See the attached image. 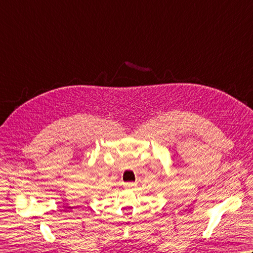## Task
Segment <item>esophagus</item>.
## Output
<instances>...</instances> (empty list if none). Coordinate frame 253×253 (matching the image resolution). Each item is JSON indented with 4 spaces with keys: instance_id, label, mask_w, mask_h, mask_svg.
I'll return each mask as SVG.
<instances>
[{
    "instance_id": "esophagus-1",
    "label": "esophagus",
    "mask_w": 253,
    "mask_h": 253,
    "mask_svg": "<svg viewBox=\"0 0 253 253\" xmlns=\"http://www.w3.org/2000/svg\"><path fill=\"white\" fill-rule=\"evenodd\" d=\"M136 186L137 185L135 184V182H125V184H124V188H126V189H130V188H133Z\"/></svg>"
}]
</instances>
